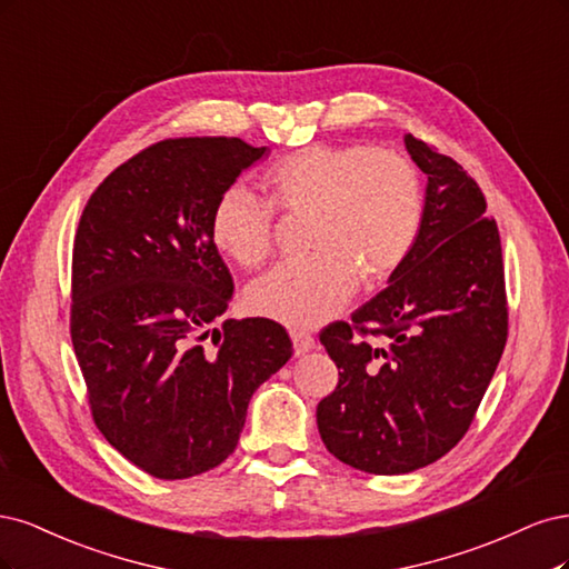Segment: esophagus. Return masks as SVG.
Returning a JSON list of instances; mask_svg holds the SVG:
<instances>
[{
	"label": "esophagus",
	"instance_id": "1",
	"mask_svg": "<svg viewBox=\"0 0 569 569\" xmlns=\"http://www.w3.org/2000/svg\"><path fill=\"white\" fill-rule=\"evenodd\" d=\"M290 340H292V350H296L298 357L315 350V338H311L307 331H290Z\"/></svg>",
	"mask_w": 569,
	"mask_h": 569
}]
</instances>
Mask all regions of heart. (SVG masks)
Wrapping results in <instances>:
<instances>
[{
  "instance_id": "b5f03b06",
  "label": "heart",
  "mask_w": 569,
  "mask_h": 569,
  "mask_svg": "<svg viewBox=\"0 0 569 569\" xmlns=\"http://www.w3.org/2000/svg\"><path fill=\"white\" fill-rule=\"evenodd\" d=\"M267 200L229 187L210 212V236L243 269L262 267L277 246V210L307 222L309 258L283 262L252 283V315L292 328L319 326L355 296L357 281H388L413 252L426 219L418 164L369 143H311L262 174Z\"/></svg>"
}]
</instances>
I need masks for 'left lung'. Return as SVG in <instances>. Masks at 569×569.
Here are the masks:
<instances>
[{
	"mask_svg": "<svg viewBox=\"0 0 569 569\" xmlns=\"http://www.w3.org/2000/svg\"><path fill=\"white\" fill-rule=\"evenodd\" d=\"M405 141L428 174L418 243L352 321L319 333L340 376L317 407L319 435L371 475L426 468L461 442L508 340L501 241L482 189L432 143Z\"/></svg>",
	"mask_w": 569,
	"mask_h": 569,
	"instance_id": "obj_1",
	"label": "left lung"
}]
</instances>
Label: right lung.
I'll list each match as a JSON object with an SVG mask.
<instances>
[{"label":"right lung","instance_id":"obj_1","mask_svg":"<svg viewBox=\"0 0 569 569\" xmlns=\"http://www.w3.org/2000/svg\"><path fill=\"white\" fill-rule=\"evenodd\" d=\"M267 146L151 143L108 174L72 243L70 340L101 435L158 480L229 458L252 392L292 355L277 321L227 319L233 279L210 236L217 196Z\"/></svg>","mask_w":569,"mask_h":569}]
</instances>
